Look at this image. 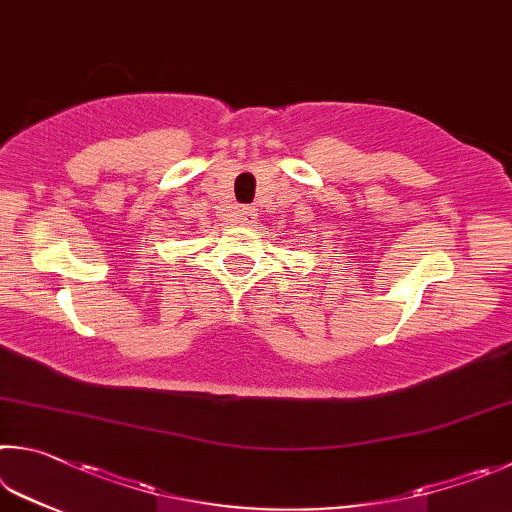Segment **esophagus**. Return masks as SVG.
<instances>
[{
	"label": "esophagus",
	"instance_id": "esophagus-1",
	"mask_svg": "<svg viewBox=\"0 0 512 512\" xmlns=\"http://www.w3.org/2000/svg\"><path fill=\"white\" fill-rule=\"evenodd\" d=\"M238 222H242V224L256 222V211L251 209V206H242V209L238 211Z\"/></svg>",
	"mask_w": 512,
	"mask_h": 512
}]
</instances>
